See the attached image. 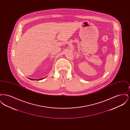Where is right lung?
Masks as SVG:
<instances>
[{"instance_id":"1","label":"right lung","mask_w":130,"mask_h":130,"mask_svg":"<svg viewBox=\"0 0 130 130\" xmlns=\"http://www.w3.org/2000/svg\"><path fill=\"white\" fill-rule=\"evenodd\" d=\"M44 78H41V79H38V80H41V79H43ZM29 79H31V80H35L34 79H31V78H29Z\"/></svg>"}]
</instances>
